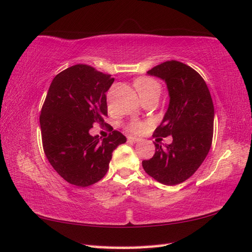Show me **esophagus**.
Listing matches in <instances>:
<instances>
[{"label": "esophagus", "mask_w": 252, "mask_h": 252, "mask_svg": "<svg viewBox=\"0 0 252 252\" xmlns=\"http://www.w3.org/2000/svg\"><path fill=\"white\" fill-rule=\"evenodd\" d=\"M127 140L130 143H138V142H140L139 138H136V137H134V136H127Z\"/></svg>", "instance_id": "esophagus-1"}]
</instances>
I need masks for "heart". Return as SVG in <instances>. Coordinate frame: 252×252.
Masks as SVG:
<instances>
[{"mask_svg":"<svg viewBox=\"0 0 252 252\" xmlns=\"http://www.w3.org/2000/svg\"><path fill=\"white\" fill-rule=\"evenodd\" d=\"M134 87H135L140 97L150 94H160L161 91L160 84L157 80L149 77L137 78L134 81ZM128 128L134 133H142L146 128V125L143 124V122H132L128 126Z\"/></svg>","mask_w":252,"mask_h":252,"instance_id":"b5f03b06","label":"heart"}]
</instances>
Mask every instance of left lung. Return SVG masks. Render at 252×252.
<instances>
[{
    "label": "left lung",
    "mask_w": 252,
    "mask_h": 252,
    "mask_svg": "<svg viewBox=\"0 0 252 252\" xmlns=\"http://www.w3.org/2000/svg\"><path fill=\"white\" fill-rule=\"evenodd\" d=\"M147 74L165 81L169 96L154 137L172 135L173 142L164 147L155 143V156L142 164L160 184L175 186L191 177L208 155L214 133L213 99L202 76L181 62H163Z\"/></svg>",
    "instance_id": "obj_1"
}]
</instances>
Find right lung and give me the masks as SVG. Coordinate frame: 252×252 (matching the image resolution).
Masks as SVG:
<instances>
[{
	"label": "right lung",
	"mask_w": 252,
	"mask_h": 252,
	"mask_svg": "<svg viewBox=\"0 0 252 252\" xmlns=\"http://www.w3.org/2000/svg\"><path fill=\"white\" fill-rule=\"evenodd\" d=\"M114 80L110 75L77 64L51 81L39 117L43 148L51 166L71 185L88 187L101 180L113 151L126 142L118 131L103 139L90 134L93 126L105 124L106 92Z\"/></svg>",
	"instance_id": "right-lung-1"
}]
</instances>
